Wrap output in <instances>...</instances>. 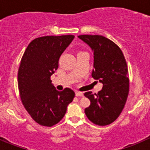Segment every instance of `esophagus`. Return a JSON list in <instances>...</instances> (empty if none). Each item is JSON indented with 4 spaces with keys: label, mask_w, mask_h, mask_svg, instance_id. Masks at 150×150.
Here are the masks:
<instances>
[{
    "label": "esophagus",
    "mask_w": 150,
    "mask_h": 150,
    "mask_svg": "<svg viewBox=\"0 0 150 150\" xmlns=\"http://www.w3.org/2000/svg\"><path fill=\"white\" fill-rule=\"evenodd\" d=\"M75 96H83V92L76 91L75 92Z\"/></svg>",
    "instance_id": "obj_1"
}]
</instances>
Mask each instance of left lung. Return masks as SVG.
Returning a JSON list of instances; mask_svg holds the SVG:
<instances>
[{
	"label": "left lung",
	"instance_id": "left-lung-1",
	"mask_svg": "<svg viewBox=\"0 0 150 150\" xmlns=\"http://www.w3.org/2000/svg\"><path fill=\"white\" fill-rule=\"evenodd\" d=\"M78 38L93 50L94 69L91 76L103 84L97 93H84L91 102L85 113L96 125H109L119 117L128 98L129 78L126 61L119 46L104 36L81 35Z\"/></svg>",
	"mask_w": 150,
	"mask_h": 150
}]
</instances>
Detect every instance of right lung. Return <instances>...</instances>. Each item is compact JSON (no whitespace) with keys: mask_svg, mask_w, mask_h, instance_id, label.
Segmentation results:
<instances>
[{"mask_svg":"<svg viewBox=\"0 0 150 150\" xmlns=\"http://www.w3.org/2000/svg\"><path fill=\"white\" fill-rule=\"evenodd\" d=\"M75 36H43L30 42L18 70V88L24 107L39 125L51 127L58 123L72 102L75 92L69 88L59 91L51 76L59 59Z\"/></svg>","mask_w":150,"mask_h":150,"instance_id":"1","label":"right lung"}]
</instances>
